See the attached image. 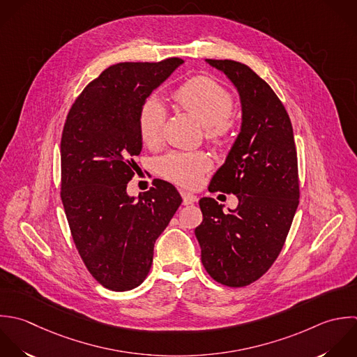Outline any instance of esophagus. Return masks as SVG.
<instances>
[{
  "mask_svg": "<svg viewBox=\"0 0 357 357\" xmlns=\"http://www.w3.org/2000/svg\"><path fill=\"white\" fill-rule=\"evenodd\" d=\"M181 195H182V200H183V204H185V206H188V204H193V203H196V202H197V197H196L195 195L185 193V192H182Z\"/></svg>",
  "mask_w": 357,
  "mask_h": 357,
  "instance_id": "obj_1",
  "label": "esophagus"
}]
</instances>
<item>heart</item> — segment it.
I'll list each match as a JSON object with an SVG mask.
<instances>
[{
	"label": "heart",
	"mask_w": 357,
	"mask_h": 357,
	"mask_svg": "<svg viewBox=\"0 0 357 357\" xmlns=\"http://www.w3.org/2000/svg\"><path fill=\"white\" fill-rule=\"evenodd\" d=\"M175 101L204 126V137L213 146H224L234 129V96L208 76H195L182 83L174 93ZM165 108L154 97L147 98L137 114V132L146 146L161 142ZM213 161L204 151H172L158 161V172L168 181L196 188L203 175L211 169Z\"/></svg>",
	"instance_id": "heart-1"
}]
</instances>
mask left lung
<instances>
[{
    "mask_svg": "<svg viewBox=\"0 0 357 357\" xmlns=\"http://www.w3.org/2000/svg\"><path fill=\"white\" fill-rule=\"evenodd\" d=\"M207 62L238 87L243 111L242 130L208 190L234 193L239 204L225 214L214 199H200L195 234L208 275L243 288L270 270L285 245L301 196L296 146L289 115L264 79L232 59Z\"/></svg>",
    "mask_w": 357,
    "mask_h": 357,
    "instance_id": "obj_1",
    "label": "left lung"
}]
</instances>
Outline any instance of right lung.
<instances>
[{"mask_svg":"<svg viewBox=\"0 0 357 357\" xmlns=\"http://www.w3.org/2000/svg\"><path fill=\"white\" fill-rule=\"evenodd\" d=\"M183 61L121 62L91 80L72 104L61 137V200L73 243L93 278L115 292L147 277L155 239L182 197L154 179L139 199L126 186L142 151L137 114Z\"/></svg>","mask_w":357,"mask_h":357,"instance_id":"right-lung-1","label":"right lung"}]
</instances>
